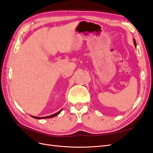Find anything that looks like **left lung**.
Here are the masks:
<instances>
[{"mask_svg": "<svg viewBox=\"0 0 153 153\" xmlns=\"http://www.w3.org/2000/svg\"><path fill=\"white\" fill-rule=\"evenodd\" d=\"M133 42H134V45H135V48H136V47H137V44H136V41H135V39H133Z\"/></svg>", "mask_w": 153, "mask_h": 153, "instance_id": "obj_1", "label": "left lung"}]
</instances>
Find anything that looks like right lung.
Returning <instances> with one entry per match:
<instances>
[{
    "label": "right lung",
    "mask_w": 153,
    "mask_h": 153,
    "mask_svg": "<svg viewBox=\"0 0 153 153\" xmlns=\"http://www.w3.org/2000/svg\"><path fill=\"white\" fill-rule=\"evenodd\" d=\"M62 110V109H61V110L59 111V112H57V113H55V114H52V115H48V116H47V117H36V116H32V115H30V116H31L32 117L35 118V119H47V118H52V117H55V116H56V115H59L60 113L61 112Z\"/></svg>",
    "instance_id": "obj_1"
}]
</instances>
